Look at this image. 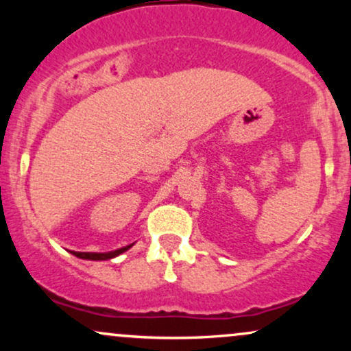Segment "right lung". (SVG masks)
I'll return each instance as SVG.
<instances>
[{
	"label": "right lung",
	"instance_id": "1",
	"mask_svg": "<svg viewBox=\"0 0 351 351\" xmlns=\"http://www.w3.org/2000/svg\"><path fill=\"white\" fill-rule=\"evenodd\" d=\"M132 245H134V244H128V245H125V247L115 249V251H108V252H75V251H71V254H74V256L79 257V259L108 261V259H114V257H117V256H120V254L125 252V251H128Z\"/></svg>",
	"mask_w": 351,
	"mask_h": 351
}]
</instances>
